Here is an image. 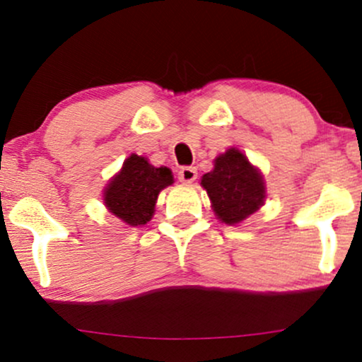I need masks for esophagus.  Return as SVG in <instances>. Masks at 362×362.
<instances>
[{"label": "esophagus", "mask_w": 362, "mask_h": 362, "mask_svg": "<svg viewBox=\"0 0 362 362\" xmlns=\"http://www.w3.org/2000/svg\"><path fill=\"white\" fill-rule=\"evenodd\" d=\"M195 178H197V170L194 167H182L178 170V180L182 184H192Z\"/></svg>", "instance_id": "esophagus-1"}]
</instances>
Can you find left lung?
<instances>
[{"instance_id":"obj_1","label":"left lung","mask_w":362,"mask_h":362,"mask_svg":"<svg viewBox=\"0 0 362 362\" xmlns=\"http://www.w3.org/2000/svg\"><path fill=\"white\" fill-rule=\"evenodd\" d=\"M214 214L226 224L242 223L265 201L260 172L240 149L230 148L214 160V168L201 178Z\"/></svg>"}]
</instances>
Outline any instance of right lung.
<instances>
[{
  "mask_svg": "<svg viewBox=\"0 0 362 362\" xmlns=\"http://www.w3.org/2000/svg\"><path fill=\"white\" fill-rule=\"evenodd\" d=\"M172 184V170L153 167L146 158L132 153L103 190V202L129 226H141L155 213L158 194Z\"/></svg>",
  "mask_w": 362,
  "mask_h": 362,
  "instance_id": "1",
  "label": "right lung"
}]
</instances>
